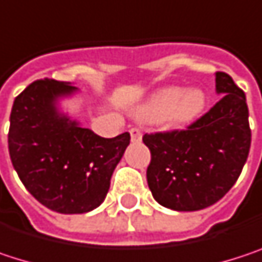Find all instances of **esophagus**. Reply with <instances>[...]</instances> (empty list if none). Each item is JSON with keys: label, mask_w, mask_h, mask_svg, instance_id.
Here are the masks:
<instances>
[{"label": "esophagus", "mask_w": 262, "mask_h": 262, "mask_svg": "<svg viewBox=\"0 0 262 262\" xmlns=\"http://www.w3.org/2000/svg\"><path fill=\"white\" fill-rule=\"evenodd\" d=\"M141 136H142V132H141V129H138V127H133V129H130L132 141H139V139H141Z\"/></svg>", "instance_id": "esophagus-1"}]
</instances>
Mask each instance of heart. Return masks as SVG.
<instances>
[{"mask_svg":"<svg viewBox=\"0 0 262 262\" xmlns=\"http://www.w3.org/2000/svg\"><path fill=\"white\" fill-rule=\"evenodd\" d=\"M205 103V94L199 89L167 88L141 109V117L150 121L171 118L176 123H189L202 114Z\"/></svg>","mask_w":262,"mask_h":262,"instance_id":"1","label":"heart"}]
</instances>
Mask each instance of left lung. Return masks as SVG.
<instances>
[{"label": "left lung", "instance_id": "1", "mask_svg": "<svg viewBox=\"0 0 262 262\" xmlns=\"http://www.w3.org/2000/svg\"><path fill=\"white\" fill-rule=\"evenodd\" d=\"M222 95L183 130L142 136L150 148L147 183L158 203L174 211H199L219 202L247 161L252 133L244 92L226 73H215Z\"/></svg>", "mask_w": 262, "mask_h": 262}]
</instances>
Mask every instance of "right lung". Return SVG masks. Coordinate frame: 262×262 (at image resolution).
<instances>
[{
  "instance_id": "right-lung-1",
  "label": "right lung",
  "mask_w": 262,
  "mask_h": 262,
  "mask_svg": "<svg viewBox=\"0 0 262 262\" xmlns=\"http://www.w3.org/2000/svg\"><path fill=\"white\" fill-rule=\"evenodd\" d=\"M77 88L36 80L15 98L9 153L28 192L51 211L83 214L104 200L130 133L101 138L57 111V100Z\"/></svg>"
}]
</instances>
